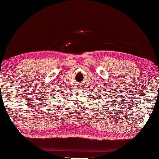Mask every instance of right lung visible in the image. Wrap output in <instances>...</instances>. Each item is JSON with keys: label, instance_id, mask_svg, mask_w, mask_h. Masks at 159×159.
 Returning <instances> with one entry per match:
<instances>
[{"label": "right lung", "instance_id": "obj_1", "mask_svg": "<svg viewBox=\"0 0 159 159\" xmlns=\"http://www.w3.org/2000/svg\"><path fill=\"white\" fill-rule=\"evenodd\" d=\"M59 93H60L59 90L56 91V90L55 92H53L51 95H49L48 98V101H51L52 100H54V99H55L54 98H56V96H58V95H60Z\"/></svg>", "mask_w": 159, "mask_h": 159}]
</instances>
